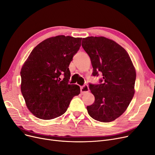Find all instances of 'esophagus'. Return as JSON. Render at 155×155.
I'll return each instance as SVG.
<instances>
[{
  "instance_id": "1",
  "label": "esophagus",
  "mask_w": 155,
  "mask_h": 155,
  "mask_svg": "<svg viewBox=\"0 0 155 155\" xmlns=\"http://www.w3.org/2000/svg\"><path fill=\"white\" fill-rule=\"evenodd\" d=\"M89 91V87L87 84H85L84 86H82L81 87H80V92H81L82 94H85L87 92H88Z\"/></svg>"
}]
</instances>
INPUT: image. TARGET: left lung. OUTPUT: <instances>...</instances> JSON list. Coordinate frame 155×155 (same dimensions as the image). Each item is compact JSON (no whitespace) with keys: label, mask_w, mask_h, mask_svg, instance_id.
I'll use <instances>...</instances> for the list:
<instances>
[{"label":"left lung","mask_w":155,"mask_h":155,"mask_svg":"<svg viewBox=\"0 0 155 155\" xmlns=\"http://www.w3.org/2000/svg\"><path fill=\"white\" fill-rule=\"evenodd\" d=\"M82 45L91 58L92 76L103 75L99 84H89L95 101L87 106V111L97 121L111 122L122 115L134 97L136 70L129 54L112 40L88 37Z\"/></svg>","instance_id":"left-lung-1"}]
</instances>
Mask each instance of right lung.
Returning a JSON list of instances; mask_svg holds the SVG:
<instances>
[{"label": "right lung", "instance_id": "right-lung-1", "mask_svg": "<svg viewBox=\"0 0 155 155\" xmlns=\"http://www.w3.org/2000/svg\"><path fill=\"white\" fill-rule=\"evenodd\" d=\"M81 41L82 38L64 35L49 38L38 44L25 62L20 72L21 91L28 109L36 117H60L80 93L78 85L68 84V66Z\"/></svg>", "mask_w": 155, "mask_h": 155}]
</instances>
